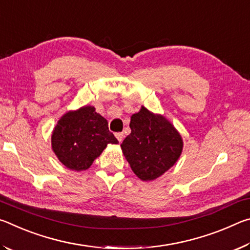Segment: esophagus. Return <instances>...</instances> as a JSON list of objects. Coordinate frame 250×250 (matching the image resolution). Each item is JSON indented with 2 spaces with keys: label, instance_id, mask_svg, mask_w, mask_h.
<instances>
[{
  "label": "esophagus",
  "instance_id": "obj_1",
  "mask_svg": "<svg viewBox=\"0 0 250 250\" xmlns=\"http://www.w3.org/2000/svg\"><path fill=\"white\" fill-rule=\"evenodd\" d=\"M124 137H125V135H124V133H122V132H118V133H116V138H117V140L119 141L120 143L122 142V140H124Z\"/></svg>",
  "mask_w": 250,
  "mask_h": 250
}]
</instances>
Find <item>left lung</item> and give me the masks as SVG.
Here are the masks:
<instances>
[{
	"label": "left lung",
	"instance_id": "8db88e82",
	"mask_svg": "<svg viewBox=\"0 0 250 250\" xmlns=\"http://www.w3.org/2000/svg\"><path fill=\"white\" fill-rule=\"evenodd\" d=\"M130 128L131 133L121 143V150L140 180L158 179L180 159L183 139L164 116L141 107L131 116Z\"/></svg>",
	"mask_w": 250,
	"mask_h": 250
}]
</instances>
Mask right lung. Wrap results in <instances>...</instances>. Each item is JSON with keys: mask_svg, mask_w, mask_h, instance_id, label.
Instances as JSON below:
<instances>
[{"mask_svg": "<svg viewBox=\"0 0 250 250\" xmlns=\"http://www.w3.org/2000/svg\"><path fill=\"white\" fill-rule=\"evenodd\" d=\"M117 139L108 121L92 105L70 110L61 117L52 132V149L62 164L73 171H84Z\"/></svg>", "mask_w": 250, "mask_h": 250, "instance_id": "add662e5", "label": "right lung"}]
</instances>
